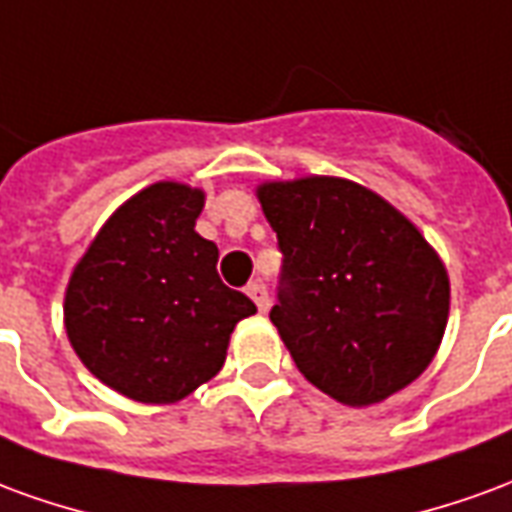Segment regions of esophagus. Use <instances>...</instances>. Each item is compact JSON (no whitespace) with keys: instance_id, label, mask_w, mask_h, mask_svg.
Returning <instances> with one entry per match:
<instances>
[{"instance_id":"34e87169","label":"esophagus","mask_w":512,"mask_h":512,"mask_svg":"<svg viewBox=\"0 0 512 512\" xmlns=\"http://www.w3.org/2000/svg\"><path fill=\"white\" fill-rule=\"evenodd\" d=\"M246 296L255 301L257 310L260 312L268 310V288L260 282V279H255V282H249V285H246Z\"/></svg>"}]
</instances>
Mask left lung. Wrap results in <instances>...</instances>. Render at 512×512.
<instances>
[{
	"label": "left lung",
	"mask_w": 512,
	"mask_h": 512,
	"mask_svg": "<svg viewBox=\"0 0 512 512\" xmlns=\"http://www.w3.org/2000/svg\"><path fill=\"white\" fill-rule=\"evenodd\" d=\"M257 197L282 252L268 318L301 376L345 406L411 384L450 312L447 271L417 227L351 180L266 183Z\"/></svg>",
	"instance_id": "obj_1"
}]
</instances>
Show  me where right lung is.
Masks as SVG:
<instances>
[{"label": "right lung", "mask_w": 512, "mask_h": 512, "mask_svg": "<svg viewBox=\"0 0 512 512\" xmlns=\"http://www.w3.org/2000/svg\"><path fill=\"white\" fill-rule=\"evenodd\" d=\"M202 191L153 183L117 208L65 293L73 351L139 403H175L224 365L235 323L257 307L216 271L219 249L194 233Z\"/></svg>", "instance_id": "right-lung-1"}]
</instances>
